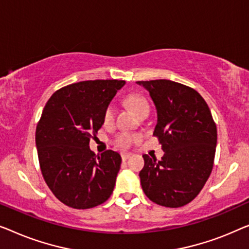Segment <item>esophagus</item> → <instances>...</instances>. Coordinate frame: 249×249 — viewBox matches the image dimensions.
<instances>
[{"label":"esophagus","instance_id":"1","mask_svg":"<svg viewBox=\"0 0 249 249\" xmlns=\"http://www.w3.org/2000/svg\"><path fill=\"white\" fill-rule=\"evenodd\" d=\"M122 160H123V161H125L126 159H128L129 158V156H131V155H129V153H125V152H123V153H122Z\"/></svg>","mask_w":249,"mask_h":249}]
</instances>
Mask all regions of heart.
I'll list each match as a JSON object with an SVG mask.
<instances>
[{
  "label": "heart",
  "mask_w": 249,
  "mask_h": 249,
  "mask_svg": "<svg viewBox=\"0 0 249 249\" xmlns=\"http://www.w3.org/2000/svg\"><path fill=\"white\" fill-rule=\"evenodd\" d=\"M127 103L129 106L133 108V110L135 111L136 115H140L142 111L149 109V104L146 99L141 94H131V96L127 97ZM115 115V108L113 105H108L105 109L104 113V122L105 124H110L114 120ZM138 140V136L134 134H131V133L123 132L120 133L115 139V143L116 145L120 146V148H127L132 144L133 142H135Z\"/></svg>",
  "instance_id": "1"
}]
</instances>
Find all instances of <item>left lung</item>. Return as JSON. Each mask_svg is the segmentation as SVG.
Returning <instances> with one entry per match:
<instances>
[{
    "label": "left lung",
    "instance_id": "left-lung-1",
    "mask_svg": "<svg viewBox=\"0 0 249 249\" xmlns=\"http://www.w3.org/2000/svg\"><path fill=\"white\" fill-rule=\"evenodd\" d=\"M136 83L155 104L153 135L164 152L160 161L143 156L142 190L157 204L180 208L198 195L211 174L218 138L215 123L208 104L190 87L164 79Z\"/></svg>",
    "mask_w": 249,
    "mask_h": 249
}]
</instances>
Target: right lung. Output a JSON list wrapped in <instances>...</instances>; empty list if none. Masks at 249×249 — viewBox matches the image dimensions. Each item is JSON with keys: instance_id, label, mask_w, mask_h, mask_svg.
I'll list each match as a JSON object with an SVG mask.
<instances>
[{"instance_id": "add662e5", "label": "right lung", "mask_w": 249, "mask_h": 249, "mask_svg": "<svg viewBox=\"0 0 249 249\" xmlns=\"http://www.w3.org/2000/svg\"><path fill=\"white\" fill-rule=\"evenodd\" d=\"M125 86L122 80H94L66 86L47 101L36 128L41 174L62 203L90 209L113 193L122 158L113 150L97 156L89 142L101 128L105 109Z\"/></svg>"}]
</instances>
